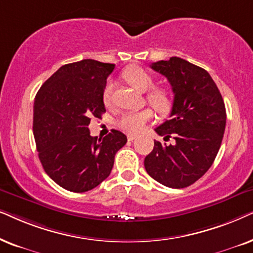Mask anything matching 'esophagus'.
<instances>
[{"instance_id": "1", "label": "esophagus", "mask_w": 253, "mask_h": 253, "mask_svg": "<svg viewBox=\"0 0 253 253\" xmlns=\"http://www.w3.org/2000/svg\"><path fill=\"white\" fill-rule=\"evenodd\" d=\"M127 139H128V141H133L136 139V135H134V134H128V135H127Z\"/></svg>"}]
</instances>
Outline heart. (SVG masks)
Listing matches in <instances>:
<instances>
[{
    "label": "heart",
    "mask_w": 253,
    "mask_h": 253,
    "mask_svg": "<svg viewBox=\"0 0 253 253\" xmlns=\"http://www.w3.org/2000/svg\"><path fill=\"white\" fill-rule=\"evenodd\" d=\"M124 79L128 82L133 87L141 92L147 91L153 87L154 79L149 73L141 68V67H130L123 74ZM114 83L109 81L103 90V100L106 105L112 102ZM147 102L157 111L158 113L166 114L172 107V97L167 89L163 87H154L147 93ZM153 118V112L149 109H143L140 111H132L121 114L118 120V126L121 129L128 133H140L144 128L146 124Z\"/></svg>",
    "instance_id": "b5f03b06"
}]
</instances>
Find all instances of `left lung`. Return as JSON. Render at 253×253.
Segmentation results:
<instances>
[{
    "instance_id": "obj_1",
    "label": "left lung",
    "mask_w": 253,
    "mask_h": 253,
    "mask_svg": "<svg viewBox=\"0 0 253 253\" xmlns=\"http://www.w3.org/2000/svg\"><path fill=\"white\" fill-rule=\"evenodd\" d=\"M164 75L174 93L170 119L155 128L164 141H154L144 158L148 174L164 186L184 188L207 172L223 139L225 106L210 74L186 60L172 56L150 66Z\"/></svg>"
}]
</instances>
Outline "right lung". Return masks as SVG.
<instances>
[{
	"label": "right lung",
	"mask_w": 253,
	"mask_h": 253,
	"mask_svg": "<svg viewBox=\"0 0 253 253\" xmlns=\"http://www.w3.org/2000/svg\"><path fill=\"white\" fill-rule=\"evenodd\" d=\"M113 63L85 59L56 70L37 92L33 135L45 172L67 191L82 193L106 179L117 151L127 142L119 130L90 135L91 118L105 112L103 90Z\"/></svg>",
	"instance_id": "right-lung-1"
}]
</instances>
